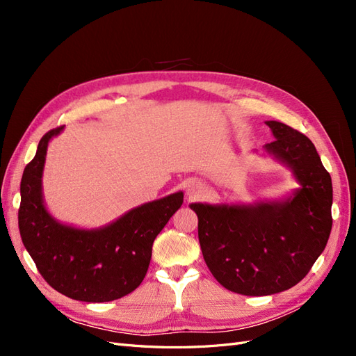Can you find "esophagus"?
Segmentation results:
<instances>
[{
    "mask_svg": "<svg viewBox=\"0 0 356 356\" xmlns=\"http://www.w3.org/2000/svg\"><path fill=\"white\" fill-rule=\"evenodd\" d=\"M202 191H203V186L200 184V182H191L187 188V196L190 199H196L202 195Z\"/></svg>",
    "mask_w": 356,
    "mask_h": 356,
    "instance_id": "34e87169",
    "label": "esophagus"
}]
</instances>
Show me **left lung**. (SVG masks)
Returning a JSON list of instances; mask_svg holds the SVG:
<instances>
[{
    "mask_svg": "<svg viewBox=\"0 0 356 356\" xmlns=\"http://www.w3.org/2000/svg\"><path fill=\"white\" fill-rule=\"evenodd\" d=\"M276 138L264 148L291 168L300 188L282 202L191 203L204 263L233 293L270 296L297 285L331 233V177L315 145L296 129L266 122Z\"/></svg>",
    "mask_w": 356,
    "mask_h": 356,
    "instance_id": "1",
    "label": "left lung"
}]
</instances>
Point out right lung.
Masks as SVG:
<instances>
[{
  "label": "right lung",
  "mask_w": 356,
  "mask_h": 356,
  "mask_svg": "<svg viewBox=\"0 0 356 356\" xmlns=\"http://www.w3.org/2000/svg\"><path fill=\"white\" fill-rule=\"evenodd\" d=\"M51 129L20 181L19 232L38 272L58 293L88 303L122 298L144 281L156 236L184 202L182 191L134 208L101 229L58 222L42 202L41 177Z\"/></svg>",
  "instance_id": "add662e5"
}]
</instances>
